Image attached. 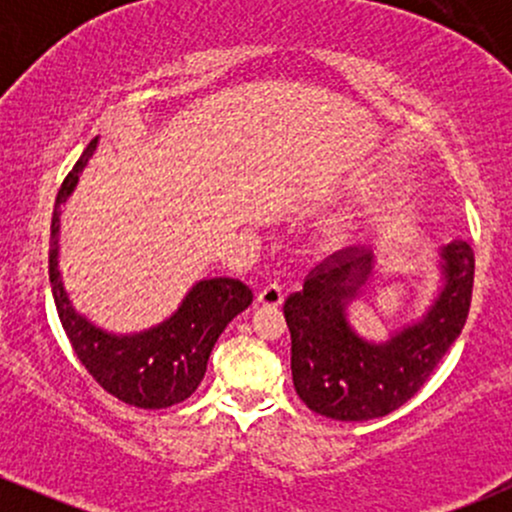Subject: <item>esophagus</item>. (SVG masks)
<instances>
[{
  "label": "esophagus",
  "mask_w": 512,
  "mask_h": 512,
  "mask_svg": "<svg viewBox=\"0 0 512 512\" xmlns=\"http://www.w3.org/2000/svg\"><path fill=\"white\" fill-rule=\"evenodd\" d=\"M257 303L264 305V308H279V305L284 303V291L276 284L264 286V289L257 293Z\"/></svg>",
  "instance_id": "34e87169"
}]
</instances>
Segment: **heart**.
Wrapping results in <instances>:
<instances>
[{
	"label": "heart",
	"instance_id": "heart-1",
	"mask_svg": "<svg viewBox=\"0 0 512 512\" xmlns=\"http://www.w3.org/2000/svg\"><path fill=\"white\" fill-rule=\"evenodd\" d=\"M356 231H358L356 216H342V219L332 221L330 226L325 228V240L330 245H344L356 236Z\"/></svg>",
	"mask_w": 512,
	"mask_h": 512
}]
</instances>
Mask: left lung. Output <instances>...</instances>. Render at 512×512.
Here are the masks:
<instances>
[{
	"label": "left lung",
	"instance_id": "8db88e82",
	"mask_svg": "<svg viewBox=\"0 0 512 512\" xmlns=\"http://www.w3.org/2000/svg\"><path fill=\"white\" fill-rule=\"evenodd\" d=\"M440 289L428 310L385 342L361 337L349 305L375 274V255L346 248L305 279L284 303L291 332L293 387L305 407L334 421H368L409 402L467 322L474 252L464 240L440 248Z\"/></svg>",
	"mask_w": 512,
	"mask_h": 512
}]
</instances>
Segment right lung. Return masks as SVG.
I'll return each instance as SVG.
<instances>
[{
  "mask_svg": "<svg viewBox=\"0 0 512 512\" xmlns=\"http://www.w3.org/2000/svg\"><path fill=\"white\" fill-rule=\"evenodd\" d=\"M98 149L86 146L62 182L50 226V286L57 315L74 354L105 392L139 409H166L185 402L202 383L216 339L233 317L252 303V291L238 279H202L187 291L173 315L144 332L115 334L76 313L60 272L62 204L76 190L79 175Z\"/></svg>",
  "mask_w": 512,
  "mask_h": 512,
  "instance_id": "right-lung-1",
  "label": "right lung"
}]
</instances>
